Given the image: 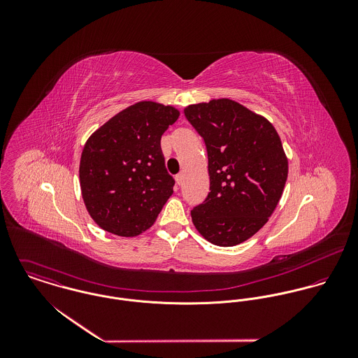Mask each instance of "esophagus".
Segmentation results:
<instances>
[{
	"label": "esophagus",
	"mask_w": 358,
	"mask_h": 358,
	"mask_svg": "<svg viewBox=\"0 0 358 358\" xmlns=\"http://www.w3.org/2000/svg\"><path fill=\"white\" fill-rule=\"evenodd\" d=\"M175 180H176V183L180 186V185L183 183V175H182V173L176 175V176H175Z\"/></svg>",
	"instance_id": "1"
}]
</instances>
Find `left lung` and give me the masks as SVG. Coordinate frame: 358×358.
Returning a JSON list of instances; mask_svg holds the SVG:
<instances>
[{"mask_svg":"<svg viewBox=\"0 0 358 358\" xmlns=\"http://www.w3.org/2000/svg\"><path fill=\"white\" fill-rule=\"evenodd\" d=\"M185 115L208 152L209 193L192 210L197 231L213 245L234 247L256 234L278 204L288 157L273 124L222 98L190 104Z\"/></svg>","mask_w":358,"mask_h":358,"instance_id":"8db88e82","label":"left lung"}]
</instances>
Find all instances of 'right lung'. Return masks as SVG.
Masks as SVG:
<instances>
[{"label": "right lung", "mask_w": 358, "mask_h": 358, "mask_svg": "<svg viewBox=\"0 0 358 358\" xmlns=\"http://www.w3.org/2000/svg\"><path fill=\"white\" fill-rule=\"evenodd\" d=\"M179 115L173 106L142 101L113 115L85 142L78 169L81 196L104 231L135 237L153 226L175 185L161 136Z\"/></svg>", "instance_id": "right-lung-1"}]
</instances>
